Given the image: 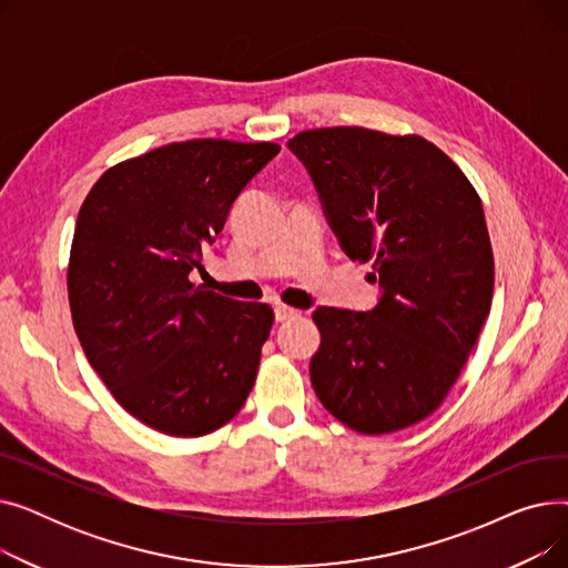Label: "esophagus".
I'll return each mask as SVG.
<instances>
[{
  "instance_id": "34e87169",
  "label": "esophagus",
  "mask_w": 568,
  "mask_h": 568,
  "mask_svg": "<svg viewBox=\"0 0 568 568\" xmlns=\"http://www.w3.org/2000/svg\"><path fill=\"white\" fill-rule=\"evenodd\" d=\"M274 313H276V322H290V320H296V317L302 315V311H296V308L285 306V304H278L274 308Z\"/></svg>"
}]
</instances>
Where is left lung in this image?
<instances>
[{"label":"left lung","instance_id":"obj_1","mask_svg":"<svg viewBox=\"0 0 568 568\" xmlns=\"http://www.w3.org/2000/svg\"><path fill=\"white\" fill-rule=\"evenodd\" d=\"M290 152L315 184L349 260L373 262L371 311L322 306L313 389L341 424L396 433L433 414L490 313L495 262L479 193L419 135L362 126L296 133Z\"/></svg>","mask_w":568,"mask_h":568}]
</instances>
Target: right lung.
I'll return each instance as SVG.
<instances>
[{"label":"right lung","instance_id":"1","mask_svg":"<svg viewBox=\"0 0 568 568\" xmlns=\"http://www.w3.org/2000/svg\"><path fill=\"white\" fill-rule=\"evenodd\" d=\"M274 142L189 140L101 174L69 260V304L89 364L135 419L172 437L214 433L246 403L274 324L189 274Z\"/></svg>","mask_w":568,"mask_h":568}]
</instances>
